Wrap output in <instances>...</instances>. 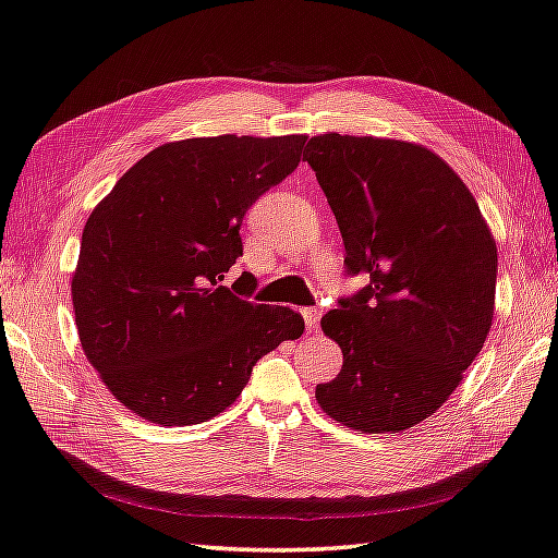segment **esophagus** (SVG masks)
Returning a JSON list of instances; mask_svg holds the SVG:
<instances>
[{
    "label": "esophagus",
    "instance_id": "esophagus-1",
    "mask_svg": "<svg viewBox=\"0 0 558 558\" xmlns=\"http://www.w3.org/2000/svg\"><path fill=\"white\" fill-rule=\"evenodd\" d=\"M302 316H304V324H307V331H310V333H314L316 329H319L322 310H316V307H304V310H302Z\"/></svg>",
    "mask_w": 558,
    "mask_h": 558
}]
</instances>
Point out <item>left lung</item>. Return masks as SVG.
<instances>
[{
	"label": "left lung",
	"mask_w": 558,
	"mask_h": 558,
	"mask_svg": "<svg viewBox=\"0 0 558 558\" xmlns=\"http://www.w3.org/2000/svg\"><path fill=\"white\" fill-rule=\"evenodd\" d=\"M304 159L336 215L348 270L369 276L322 319L343 367L316 385V401L351 430H409L482 353L496 239L450 163L416 142L326 133L307 142Z\"/></svg>",
	"instance_id": "left-lung-1"
}]
</instances>
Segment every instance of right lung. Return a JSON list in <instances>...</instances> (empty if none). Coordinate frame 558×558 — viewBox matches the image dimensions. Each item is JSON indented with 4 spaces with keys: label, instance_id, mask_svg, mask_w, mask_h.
<instances>
[{
    "label": "right lung",
    "instance_id": "1",
    "mask_svg": "<svg viewBox=\"0 0 558 558\" xmlns=\"http://www.w3.org/2000/svg\"><path fill=\"white\" fill-rule=\"evenodd\" d=\"M304 135L167 142L84 225L72 272L82 351L135 416L193 425L242 395L258 357L304 331L290 307L222 286L244 215L298 169Z\"/></svg>",
    "mask_w": 558,
    "mask_h": 558
}]
</instances>
